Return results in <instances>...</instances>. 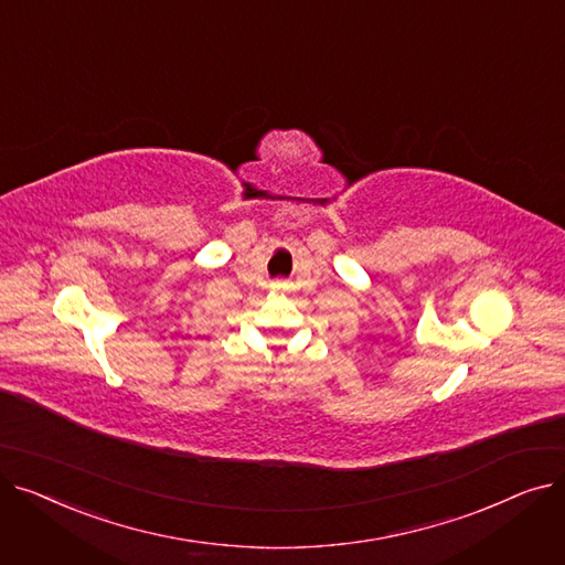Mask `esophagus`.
Instances as JSON below:
<instances>
[{"label":"esophagus","instance_id":"1","mask_svg":"<svg viewBox=\"0 0 565 565\" xmlns=\"http://www.w3.org/2000/svg\"><path fill=\"white\" fill-rule=\"evenodd\" d=\"M279 286H281V284H277V288H279Z\"/></svg>","mask_w":565,"mask_h":565}]
</instances>
